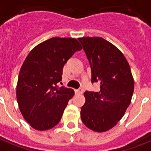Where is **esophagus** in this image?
Listing matches in <instances>:
<instances>
[{"label":"esophagus","mask_w":151,"mask_h":151,"mask_svg":"<svg viewBox=\"0 0 151 151\" xmlns=\"http://www.w3.org/2000/svg\"><path fill=\"white\" fill-rule=\"evenodd\" d=\"M83 92H84V90H83V89H82V88H79L78 89H76V93L77 94H83Z\"/></svg>","instance_id":"obj_1"}]
</instances>
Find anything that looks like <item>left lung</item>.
<instances>
[{"label": "left lung", "mask_w": 151, "mask_h": 151, "mask_svg": "<svg viewBox=\"0 0 151 151\" xmlns=\"http://www.w3.org/2000/svg\"><path fill=\"white\" fill-rule=\"evenodd\" d=\"M92 70V83L99 92H85L81 119L93 131L105 132L116 125L131 102L134 81L129 63L115 45L100 37L78 38Z\"/></svg>", "instance_id": "obj_1"}]
</instances>
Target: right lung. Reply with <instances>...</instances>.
I'll return each instance as SVG.
<instances>
[{"label": "right lung", "mask_w": 151, "mask_h": 151, "mask_svg": "<svg viewBox=\"0 0 151 151\" xmlns=\"http://www.w3.org/2000/svg\"><path fill=\"white\" fill-rule=\"evenodd\" d=\"M81 49L76 38L55 37L35 46L26 57L16 96L23 117L34 129L47 130L60 121L74 90L57 83L62 80L64 65Z\"/></svg>", "instance_id": "add662e5"}]
</instances>
